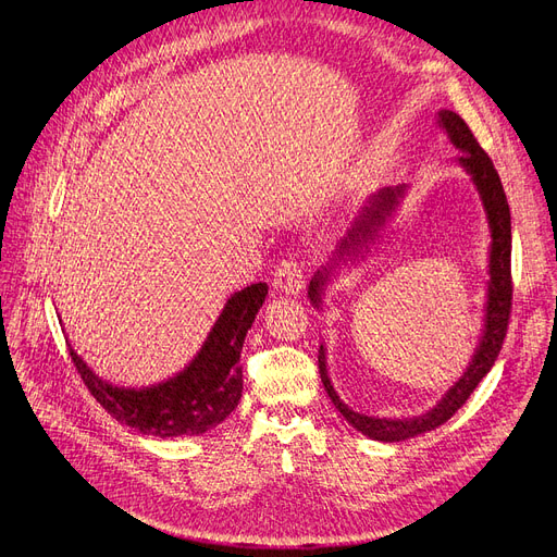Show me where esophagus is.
I'll return each instance as SVG.
<instances>
[{
    "instance_id": "1",
    "label": "esophagus",
    "mask_w": 557,
    "mask_h": 557,
    "mask_svg": "<svg viewBox=\"0 0 557 557\" xmlns=\"http://www.w3.org/2000/svg\"><path fill=\"white\" fill-rule=\"evenodd\" d=\"M274 288L285 295H299L305 288V272L295 260H283L274 272Z\"/></svg>"
}]
</instances>
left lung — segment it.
Returning a JSON list of instances; mask_svg holds the SVG:
<instances>
[{
	"instance_id": "1",
	"label": "left lung",
	"mask_w": 557,
	"mask_h": 557,
	"mask_svg": "<svg viewBox=\"0 0 557 557\" xmlns=\"http://www.w3.org/2000/svg\"><path fill=\"white\" fill-rule=\"evenodd\" d=\"M436 123L448 134L450 144L460 150L462 156L455 158L462 170L474 181L481 205L487 218V230H491V252H487V290H485V313H483V330L479 346L471 356L469 367L462 372V376L455 381L448 391L442 395V399L434 407L420 416L411 418H379V416H364L352 411L344 399L336 395L334 385L327 374V356L325 346L318 350V369L320 379H323L325 391L332 399V404L339 413L348 420V423L362 432L364 436L374 442L395 444L404 440H413L418 434H425L434 428L444 425L446 420L458 411L462 404L474 393V387L483 381V376L491 372L504 336H507L509 313H511V211L507 195H504L499 174L495 170L493 160L487 158L485 150L474 139V134L467 127V123L458 113L448 109H442L436 113ZM409 185H395V188H381L379 193L369 195L364 205L360 207V213L352 221L346 237L336 246L327 264H323L313 274L309 283V299L315 309L323 307V297L327 285L342 274L344 267H352L356 262L364 260L372 246L381 242L383 232L391 227L395 221V213L401 207V199L407 197Z\"/></svg>"
}]
</instances>
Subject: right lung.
<instances>
[{
	"label": "right lung",
	"instance_id": "obj_1",
	"mask_svg": "<svg viewBox=\"0 0 557 557\" xmlns=\"http://www.w3.org/2000/svg\"><path fill=\"white\" fill-rule=\"evenodd\" d=\"M267 290V283H252L234 293L197 356L178 374L153 385H113L95 374L72 346L70 356L92 397L123 425L160 440L205 434L223 423L242 399V348Z\"/></svg>",
	"mask_w": 557,
	"mask_h": 557
}]
</instances>
